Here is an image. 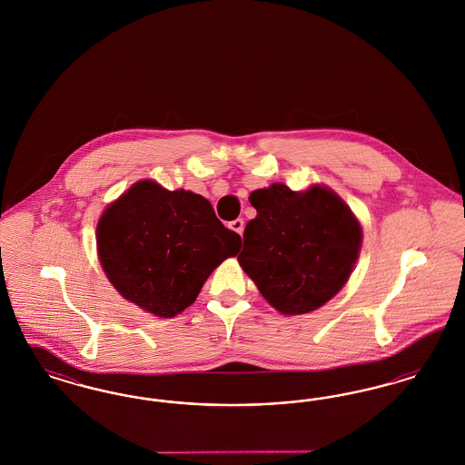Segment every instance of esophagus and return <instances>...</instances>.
I'll use <instances>...</instances> for the list:
<instances>
[{
    "label": "esophagus",
    "instance_id": "1",
    "mask_svg": "<svg viewBox=\"0 0 465 465\" xmlns=\"http://www.w3.org/2000/svg\"><path fill=\"white\" fill-rule=\"evenodd\" d=\"M230 228H232V230H235V232L239 233V235H242L243 220H241V218H239V220H235V222L230 223Z\"/></svg>",
    "mask_w": 465,
    "mask_h": 465
}]
</instances>
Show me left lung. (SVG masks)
Returning <instances> with one entry per match:
<instances>
[{"label": "left lung", "instance_id": "8db88e82", "mask_svg": "<svg viewBox=\"0 0 465 465\" xmlns=\"http://www.w3.org/2000/svg\"><path fill=\"white\" fill-rule=\"evenodd\" d=\"M258 216L243 230L239 263L284 315L322 307L349 281L362 230L332 190L292 192L275 183L249 197Z\"/></svg>", "mask_w": 465, "mask_h": 465}]
</instances>
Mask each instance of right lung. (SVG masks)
I'll use <instances>...</instances> for the list:
<instances>
[{
    "instance_id": "obj_1",
    "label": "right lung",
    "mask_w": 465,
    "mask_h": 465,
    "mask_svg": "<svg viewBox=\"0 0 465 465\" xmlns=\"http://www.w3.org/2000/svg\"><path fill=\"white\" fill-rule=\"evenodd\" d=\"M242 239L224 228L209 200L144 179L97 223V252L111 284L158 317L190 307L207 277L237 256Z\"/></svg>"
}]
</instances>
